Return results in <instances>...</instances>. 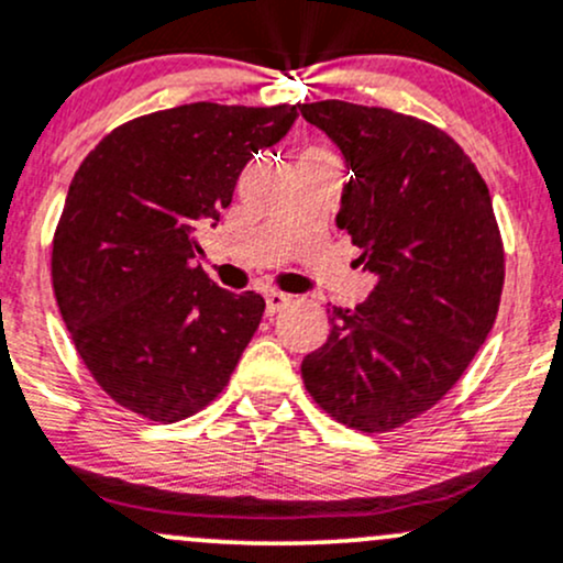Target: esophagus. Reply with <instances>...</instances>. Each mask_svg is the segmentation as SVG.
Here are the masks:
<instances>
[{
    "label": "esophagus",
    "instance_id": "esophagus-1",
    "mask_svg": "<svg viewBox=\"0 0 563 563\" xmlns=\"http://www.w3.org/2000/svg\"><path fill=\"white\" fill-rule=\"evenodd\" d=\"M264 299H267V312H269V314L280 312L283 307L291 305V296L283 294V291H275V288H272V291L264 294Z\"/></svg>",
    "mask_w": 563,
    "mask_h": 563
}]
</instances>
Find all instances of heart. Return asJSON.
<instances>
[{
  "label": "heart",
  "instance_id": "heart-1",
  "mask_svg": "<svg viewBox=\"0 0 563 563\" xmlns=\"http://www.w3.org/2000/svg\"><path fill=\"white\" fill-rule=\"evenodd\" d=\"M310 154H318V157H331V154H329V152H323V150H312Z\"/></svg>",
  "mask_w": 563,
  "mask_h": 563
}]
</instances>
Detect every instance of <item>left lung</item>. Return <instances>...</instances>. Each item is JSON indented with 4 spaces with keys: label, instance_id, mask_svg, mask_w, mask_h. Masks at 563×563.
Instances as JSON below:
<instances>
[{
    "label": "left lung",
    "instance_id": "left-lung-1",
    "mask_svg": "<svg viewBox=\"0 0 563 563\" xmlns=\"http://www.w3.org/2000/svg\"><path fill=\"white\" fill-rule=\"evenodd\" d=\"M299 111L344 154L336 224L376 275L363 305L329 310L301 379L336 422L395 430L452 390L497 318L505 249L489 187L452 135L411 114L347 101Z\"/></svg>",
    "mask_w": 563,
    "mask_h": 563
}]
</instances>
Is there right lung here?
Instances as JSON below:
<instances>
[{
	"label": "right lung",
	"mask_w": 563,
	"mask_h": 563,
	"mask_svg": "<svg viewBox=\"0 0 563 563\" xmlns=\"http://www.w3.org/2000/svg\"><path fill=\"white\" fill-rule=\"evenodd\" d=\"M296 107L197 101L114 128L74 173L53 234V291L92 379L122 409L178 422L206 409L262 323L256 291L219 288L195 262L258 150Z\"/></svg>",
	"instance_id": "obj_1"
}]
</instances>
